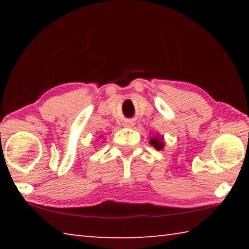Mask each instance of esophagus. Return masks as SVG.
I'll list each match as a JSON object with an SVG mask.
<instances>
[{
  "mask_svg": "<svg viewBox=\"0 0 249 249\" xmlns=\"http://www.w3.org/2000/svg\"><path fill=\"white\" fill-rule=\"evenodd\" d=\"M124 125L126 126V127H132V126L134 125V123H132V122L128 121V122H126V123H125Z\"/></svg>",
  "mask_w": 249,
  "mask_h": 249,
  "instance_id": "esophagus-1",
  "label": "esophagus"
}]
</instances>
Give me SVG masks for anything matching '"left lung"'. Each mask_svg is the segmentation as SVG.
Instances as JSON below:
<instances>
[{"label":"left lung","mask_w":249,"mask_h":249,"mask_svg":"<svg viewBox=\"0 0 249 249\" xmlns=\"http://www.w3.org/2000/svg\"><path fill=\"white\" fill-rule=\"evenodd\" d=\"M149 144L154 146V148L157 150H161L163 147H165V142H163V137L160 136V135H156L154 137H150Z\"/></svg>","instance_id":"obj_1"}]
</instances>
